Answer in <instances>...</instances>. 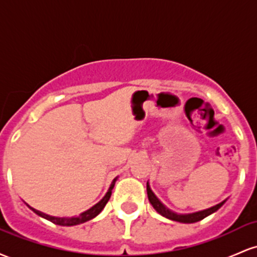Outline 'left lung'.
<instances>
[{
  "label": "left lung",
  "instance_id": "8db88e82",
  "mask_svg": "<svg viewBox=\"0 0 257 257\" xmlns=\"http://www.w3.org/2000/svg\"><path fill=\"white\" fill-rule=\"evenodd\" d=\"M146 187H147V197H149L150 203H151L153 208L156 209V211L161 214L162 216L167 217V219L173 220V221H178V222H182V223H193V222H197V221L203 220V219H204V217L209 216V215H210V214L215 213V211H216L217 209H220L221 206L223 205V203L226 202V200H223V202L219 203V204L211 206V208H209V209H205V210L197 211V213H192V214H176V213H174V211L169 210V209H168L167 206L164 205L163 203H162L161 200L157 198V197H156V194L153 193L151 188H150L149 182H147Z\"/></svg>",
  "mask_w": 257,
  "mask_h": 257
}]
</instances>
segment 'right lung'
Segmentation results:
<instances>
[{
	"instance_id": "obj_1",
	"label": "right lung",
	"mask_w": 257,
	"mask_h": 257,
	"mask_svg": "<svg viewBox=\"0 0 257 257\" xmlns=\"http://www.w3.org/2000/svg\"><path fill=\"white\" fill-rule=\"evenodd\" d=\"M116 179H113V181H112V184L110 186V188H108L107 193L105 194V197L100 200L99 203H96L95 205L91 206L90 209H88L87 211H84V213L79 214L78 216H72V217H55V216H51V215H47L42 213V211L40 210H36V209L31 208V206H29V208L31 209L34 213H36L38 216L43 217V219L51 221V222L55 223V225H60V226H75V225H79V223H83V222H87V221H89L91 219H94V217L96 216V215H99L101 213L102 209L105 208L106 203L108 202V199H110L111 197V193H112V188L114 187V184H116Z\"/></svg>"
}]
</instances>
